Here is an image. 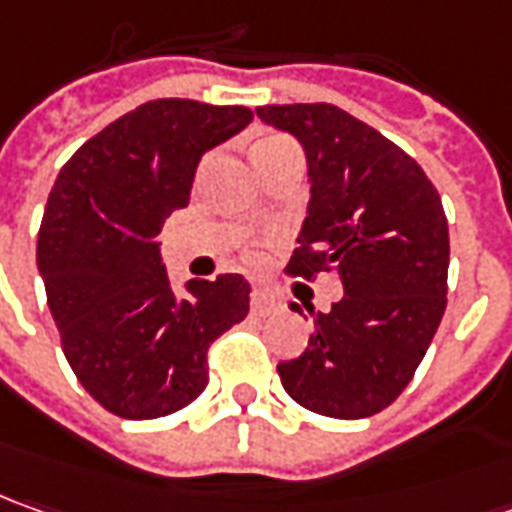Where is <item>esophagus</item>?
Segmentation results:
<instances>
[{
  "mask_svg": "<svg viewBox=\"0 0 512 512\" xmlns=\"http://www.w3.org/2000/svg\"><path fill=\"white\" fill-rule=\"evenodd\" d=\"M274 306H277V303H274V300L269 297V294H266V291H263V289L252 291V311H255V314L266 317V314H272Z\"/></svg>",
  "mask_w": 512,
  "mask_h": 512,
  "instance_id": "34e87169",
  "label": "esophagus"
}]
</instances>
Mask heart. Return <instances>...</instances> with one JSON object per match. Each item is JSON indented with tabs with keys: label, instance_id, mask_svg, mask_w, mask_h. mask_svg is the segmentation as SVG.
I'll use <instances>...</instances> for the list:
<instances>
[{
	"label": "heart",
	"instance_id": "obj_1",
	"mask_svg": "<svg viewBox=\"0 0 512 512\" xmlns=\"http://www.w3.org/2000/svg\"><path fill=\"white\" fill-rule=\"evenodd\" d=\"M280 144H291L289 138H283V135H269V138H263V141H257L255 147H252V155L260 150H269V147H280Z\"/></svg>",
	"mask_w": 512,
	"mask_h": 512
}]
</instances>
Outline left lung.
Returning a JSON list of instances; mask_svg holds the SVG:
<instances>
[{"label": "left lung", "mask_w": 512, "mask_h": 512, "mask_svg": "<svg viewBox=\"0 0 512 512\" xmlns=\"http://www.w3.org/2000/svg\"><path fill=\"white\" fill-rule=\"evenodd\" d=\"M257 115L309 158V215L286 274L337 272L345 289L314 314L309 348L277 365L280 382L314 414L374 416L414 379L448 306L439 192L408 152L334 104H269Z\"/></svg>", "instance_id": "obj_1"}]
</instances>
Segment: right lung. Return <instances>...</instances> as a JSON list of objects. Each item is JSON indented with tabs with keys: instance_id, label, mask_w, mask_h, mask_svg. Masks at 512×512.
I'll list each match as a JSON object with an SVG mask.
<instances>
[{
	"instance_id": "right-lung-1",
	"label": "right lung",
	"mask_w": 512,
	"mask_h": 512,
	"mask_svg": "<svg viewBox=\"0 0 512 512\" xmlns=\"http://www.w3.org/2000/svg\"><path fill=\"white\" fill-rule=\"evenodd\" d=\"M249 121V107L147 101L81 144L50 189L36 243L47 306L84 391L121 419L201 397L209 345L249 314L240 274L189 280L175 297L155 243L189 203L203 152Z\"/></svg>"
}]
</instances>
